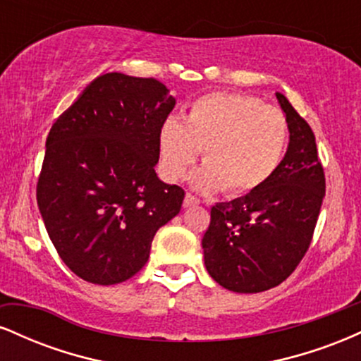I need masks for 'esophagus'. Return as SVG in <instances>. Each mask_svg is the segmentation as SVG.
Here are the masks:
<instances>
[{"label": "esophagus", "mask_w": 361, "mask_h": 361, "mask_svg": "<svg viewBox=\"0 0 361 361\" xmlns=\"http://www.w3.org/2000/svg\"><path fill=\"white\" fill-rule=\"evenodd\" d=\"M197 204H200V200H198L197 197H193L192 193H186V195H185L183 207H193V205H197Z\"/></svg>", "instance_id": "esophagus-1"}]
</instances>
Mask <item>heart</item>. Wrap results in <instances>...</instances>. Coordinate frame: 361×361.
<instances>
[{
    "instance_id": "obj_1",
    "label": "heart",
    "mask_w": 361,
    "mask_h": 361,
    "mask_svg": "<svg viewBox=\"0 0 361 361\" xmlns=\"http://www.w3.org/2000/svg\"><path fill=\"white\" fill-rule=\"evenodd\" d=\"M288 120L279 109L241 93H210L195 100L183 123L168 118L157 135L164 176L181 180L204 149L205 166L193 178L204 192L241 197L279 171L288 146Z\"/></svg>"
}]
</instances>
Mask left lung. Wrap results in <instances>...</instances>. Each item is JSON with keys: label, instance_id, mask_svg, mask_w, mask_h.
<instances>
[{"label": "left lung", "instance_id": "left-lung-1", "mask_svg": "<svg viewBox=\"0 0 361 361\" xmlns=\"http://www.w3.org/2000/svg\"><path fill=\"white\" fill-rule=\"evenodd\" d=\"M290 128L279 171L256 192L215 204L202 239L205 268L224 288L258 293L299 267L312 241L326 193L312 128L276 93Z\"/></svg>", "mask_w": 361, "mask_h": 361}]
</instances>
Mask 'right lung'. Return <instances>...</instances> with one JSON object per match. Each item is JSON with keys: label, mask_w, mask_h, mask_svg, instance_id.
<instances>
[{"label": "right lung", "mask_w": 361, "mask_h": 361, "mask_svg": "<svg viewBox=\"0 0 361 361\" xmlns=\"http://www.w3.org/2000/svg\"><path fill=\"white\" fill-rule=\"evenodd\" d=\"M175 97L154 78L106 73L54 122L37 204L66 267L94 285L122 283L147 263L185 190L157 178V135Z\"/></svg>", "instance_id": "obj_1"}]
</instances>
